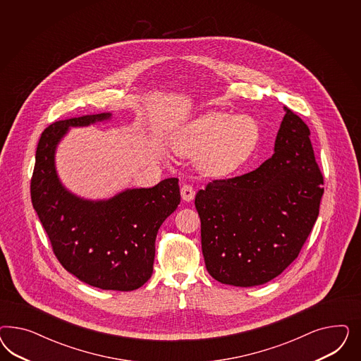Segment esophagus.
<instances>
[{"label":"esophagus","mask_w":361,"mask_h":361,"mask_svg":"<svg viewBox=\"0 0 361 361\" xmlns=\"http://www.w3.org/2000/svg\"><path fill=\"white\" fill-rule=\"evenodd\" d=\"M195 195H196V190L193 186L189 185V184H184L181 186V197L186 202L192 201L195 198Z\"/></svg>","instance_id":"esophagus-1"}]
</instances>
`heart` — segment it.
<instances>
[{
    "label": "heart",
    "instance_id": "1",
    "mask_svg": "<svg viewBox=\"0 0 361 361\" xmlns=\"http://www.w3.org/2000/svg\"><path fill=\"white\" fill-rule=\"evenodd\" d=\"M261 140V127L249 115L213 111L186 127L176 151L193 157L205 175H231L252 157Z\"/></svg>",
    "mask_w": 361,
    "mask_h": 361
}]
</instances>
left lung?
<instances>
[{
	"mask_svg": "<svg viewBox=\"0 0 361 361\" xmlns=\"http://www.w3.org/2000/svg\"><path fill=\"white\" fill-rule=\"evenodd\" d=\"M284 109L269 160L197 192L205 266L221 283L252 287L271 281L295 261L317 222L323 175L310 128Z\"/></svg>",
	"mask_w": 361,
	"mask_h": 361,
	"instance_id": "8db88e82",
	"label": "left lung"
}]
</instances>
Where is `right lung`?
I'll list each match as a JSON object with an SVG mask.
<instances>
[{
    "label": "right lung",
    "instance_id": "obj_1",
    "mask_svg": "<svg viewBox=\"0 0 361 361\" xmlns=\"http://www.w3.org/2000/svg\"><path fill=\"white\" fill-rule=\"evenodd\" d=\"M109 118L103 112L50 124L37 147L30 193L55 257L68 273L102 290L132 291L151 278L157 231L181 197L178 178L103 201L83 200L61 184L55 148L68 127Z\"/></svg>",
    "mask_w": 361,
    "mask_h": 361
}]
</instances>
